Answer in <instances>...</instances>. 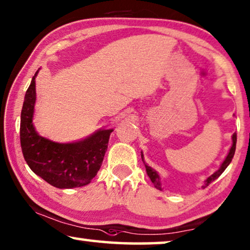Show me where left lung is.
<instances>
[{"instance_id":"8db88e82","label":"left lung","mask_w":250,"mask_h":250,"mask_svg":"<svg viewBox=\"0 0 250 250\" xmlns=\"http://www.w3.org/2000/svg\"><path fill=\"white\" fill-rule=\"evenodd\" d=\"M236 143H237V134L236 133H233V135H232V146H231V147H230V151H229V153H228V155H227V158L224 159V161L222 162V165H221V167L219 168V170H216V171L213 173V175H211L208 177V179L205 180L204 182V185L202 186L203 188H205V187H208L209 184H211L212 182H214L215 179H218L220 176H221V173L224 171V170L227 169V167L228 166L230 165V162H231V160H232V158H233V155H234V151H236ZM141 157H142V160H143V154H141ZM144 161V160H143ZM146 165V173H147V176L150 177V179H151V182L153 183V185L155 186V188H158V189H162L161 188V182H160V176L158 175V172L155 171L154 169H152L151 167H149V166H147L146 164H144Z\"/></svg>"}]
</instances>
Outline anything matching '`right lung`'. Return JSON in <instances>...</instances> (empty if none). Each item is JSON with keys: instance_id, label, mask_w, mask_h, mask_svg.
<instances>
[{"instance_id": "add662e5", "label": "right lung", "mask_w": 250, "mask_h": 250, "mask_svg": "<svg viewBox=\"0 0 250 250\" xmlns=\"http://www.w3.org/2000/svg\"><path fill=\"white\" fill-rule=\"evenodd\" d=\"M38 71L27 90L21 110L20 143L24 160L36 175L54 187L62 189L88 185L103 165L113 129H99L72 143L53 142L38 135L32 124Z\"/></svg>"}]
</instances>
